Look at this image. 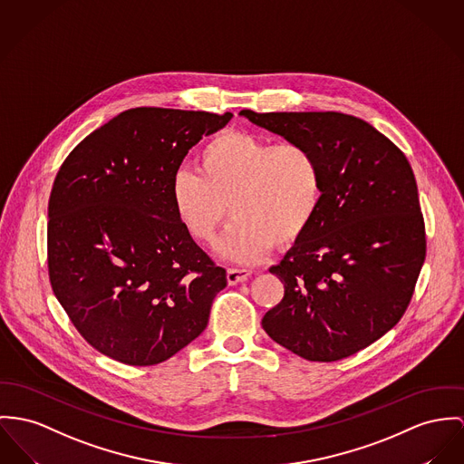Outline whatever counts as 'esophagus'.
Segmentation results:
<instances>
[{"instance_id": "1", "label": "esophagus", "mask_w": 464, "mask_h": 464, "mask_svg": "<svg viewBox=\"0 0 464 464\" xmlns=\"http://www.w3.org/2000/svg\"><path fill=\"white\" fill-rule=\"evenodd\" d=\"M227 283L229 285H238V283H244L250 277L249 270H244V268H227Z\"/></svg>"}]
</instances>
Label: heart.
<instances>
[{"label":"heart","mask_w":464,"mask_h":464,"mask_svg":"<svg viewBox=\"0 0 464 464\" xmlns=\"http://www.w3.org/2000/svg\"><path fill=\"white\" fill-rule=\"evenodd\" d=\"M323 188V166L313 148L226 130L199 150L198 173L187 168L175 171L169 198L181 227L205 246L214 244L229 205L235 220L220 254L250 265L276 242L289 246L309 229Z\"/></svg>","instance_id":"1"}]
</instances>
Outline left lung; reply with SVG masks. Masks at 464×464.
Returning <instances> with one entry per match:
<instances>
[{
  "instance_id": "left-lung-1",
  "label": "left lung",
  "mask_w": 464,
  "mask_h": 464,
  "mask_svg": "<svg viewBox=\"0 0 464 464\" xmlns=\"http://www.w3.org/2000/svg\"><path fill=\"white\" fill-rule=\"evenodd\" d=\"M249 121L320 157L324 188L309 229L272 266L283 300L265 332L313 362L355 355L402 318L426 259V226L404 153L343 112H254Z\"/></svg>"
}]
</instances>
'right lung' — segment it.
Returning <instances> with one entry per match:
<instances>
[{
	"instance_id": "add662e5",
	"label": "right lung",
	"mask_w": 464,
	"mask_h": 464,
	"mask_svg": "<svg viewBox=\"0 0 464 464\" xmlns=\"http://www.w3.org/2000/svg\"><path fill=\"white\" fill-rule=\"evenodd\" d=\"M231 112L136 107L93 130L49 198L47 266L77 332L102 355L155 365L208 324L226 270L181 227L169 183Z\"/></svg>"
}]
</instances>
